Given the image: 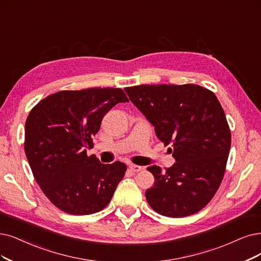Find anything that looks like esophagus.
<instances>
[{"label": "esophagus", "mask_w": 261, "mask_h": 261, "mask_svg": "<svg viewBox=\"0 0 261 261\" xmlns=\"http://www.w3.org/2000/svg\"><path fill=\"white\" fill-rule=\"evenodd\" d=\"M129 169H130L131 171H133V172H140V171L143 170V167L137 166V165H130V166H129Z\"/></svg>", "instance_id": "obj_1"}]
</instances>
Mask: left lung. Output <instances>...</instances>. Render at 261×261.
Returning <instances> with one entry per match:
<instances>
[{"label":"left lung","mask_w":261,"mask_h":261,"mask_svg":"<svg viewBox=\"0 0 261 261\" xmlns=\"http://www.w3.org/2000/svg\"><path fill=\"white\" fill-rule=\"evenodd\" d=\"M130 101L171 145L175 163L166 171L147 170L155 177L145 196L150 207L168 217H184L203 208L223 180L231 145L225 112L216 95L203 87L140 85L124 88Z\"/></svg>","instance_id":"left-lung-1"}]
</instances>
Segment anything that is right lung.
I'll use <instances>...</instances> for the list:
<instances>
[{
  "instance_id": "obj_1",
  "label": "right lung",
  "mask_w": 261,
  "mask_h": 261,
  "mask_svg": "<svg viewBox=\"0 0 261 261\" xmlns=\"http://www.w3.org/2000/svg\"><path fill=\"white\" fill-rule=\"evenodd\" d=\"M129 102L120 88L63 90L48 95L29 114L24 151L36 182L58 208L72 215L100 212L123 178L127 166L103 165L87 156L106 113Z\"/></svg>"
}]
</instances>
